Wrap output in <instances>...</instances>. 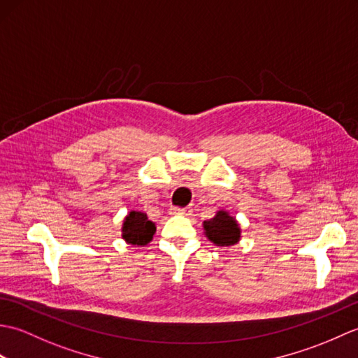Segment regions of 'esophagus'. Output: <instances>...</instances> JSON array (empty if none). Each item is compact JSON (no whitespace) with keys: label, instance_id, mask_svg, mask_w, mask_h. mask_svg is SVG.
<instances>
[{"label":"esophagus","instance_id":"34e87169","mask_svg":"<svg viewBox=\"0 0 358 358\" xmlns=\"http://www.w3.org/2000/svg\"><path fill=\"white\" fill-rule=\"evenodd\" d=\"M171 214L172 215H177V214H186V212H189L187 208H171Z\"/></svg>","mask_w":358,"mask_h":358}]
</instances>
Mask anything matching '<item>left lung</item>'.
Here are the masks:
<instances>
[{
  "label": "left lung",
  "mask_w": 358,
  "mask_h": 358,
  "mask_svg": "<svg viewBox=\"0 0 358 358\" xmlns=\"http://www.w3.org/2000/svg\"><path fill=\"white\" fill-rule=\"evenodd\" d=\"M206 237L217 246H232L240 240V226L229 212L218 210L214 218L203 223Z\"/></svg>",
  "instance_id": "left-lung-1"
}]
</instances>
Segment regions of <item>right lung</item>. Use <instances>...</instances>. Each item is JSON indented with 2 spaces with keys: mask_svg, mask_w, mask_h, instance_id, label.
Instances as JSON below:
<instances>
[{
  "mask_svg": "<svg viewBox=\"0 0 358 358\" xmlns=\"http://www.w3.org/2000/svg\"><path fill=\"white\" fill-rule=\"evenodd\" d=\"M157 231L155 223L150 222L148 215L140 210H131L123 223V238L131 245L144 246L154 237Z\"/></svg>",
  "mask_w": 358,
  "mask_h": 358,
  "instance_id": "obj_1",
  "label": "right lung"
}]
</instances>
